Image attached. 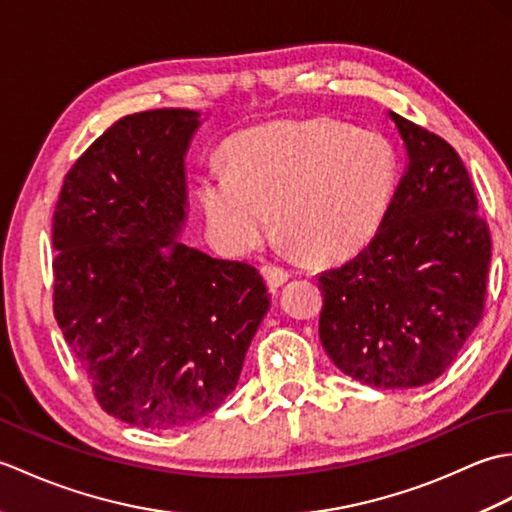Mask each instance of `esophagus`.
<instances>
[{"label": "esophagus", "instance_id": "obj_1", "mask_svg": "<svg viewBox=\"0 0 512 512\" xmlns=\"http://www.w3.org/2000/svg\"><path fill=\"white\" fill-rule=\"evenodd\" d=\"M262 273H264V277H266V284H268L270 290H277L279 286H284L286 281L290 279L288 270L281 268V266H275V264L262 266Z\"/></svg>", "mask_w": 512, "mask_h": 512}]
</instances>
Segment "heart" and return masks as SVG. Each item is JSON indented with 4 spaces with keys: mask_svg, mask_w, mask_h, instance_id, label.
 <instances>
[{
    "mask_svg": "<svg viewBox=\"0 0 512 512\" xmlns=\"http://www.w3.org/2000/svg\"><path fill=\"white\" fill-rule=\"evenodd\" d=\"M228 167L198 184L206 222L235 253L279 233L319 262L350 257L383 228L400 184V158L378 132L312 118L248 129L226 149Z\"/></svg>",
    "mask_w": 512,
    "mask_h": 512,
    "instance_id": "b5f03b06",
    "label": "heart"
}]
</instances>
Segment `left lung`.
Masks as SVG:
<instances>
[{
	"label": "left lung",
	"mask_w": 512,
	"mask_h": 512,
	"mask_svg": "<svg viewBox=\"0 0 512 512\" xmlns=\"http://www.w3.org/2000/svg\"><path fill=\"white\" fill-rule=\"evenodd\" d=\"M407 167L378 235L319 275V336L343 374L369 387L436 380L480 323L491 233L462 158L394 112Z\"/></svg>",
	"instance_id": "8db88e82"
}]
</instances>
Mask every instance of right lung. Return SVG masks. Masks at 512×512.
I'll return each instance as SVG.
<instances>
[{"label": "right lung", "instance_id": "obj_1", "mask_svg": "<svg viewBox=\"0 0 512 512\" xmlns=\"http://www.w3.org/2000/svg\"><path fill=\"white\" fill-rule=\"evenodd\" d=\"M193 110L116 121L74 162L52 217L54 317L110 416L178 429L235 389L270 308L255 266L182 244Z\"/></svg>", "mask_w": 512, "mask_h": 512}]
</instances>
